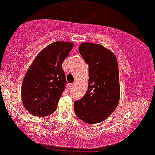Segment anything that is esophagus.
Returning a JSON list of instances; mask_svg holds the SVG:
<instances>
[{"label": "esophagus", "instance_id": "1", "mask_svg": "<svg viewBox=\"0 0 155 155\" xmlns=\"http://www.w3.org/2000/svg\"><path fill=\"white\" fill-rule=\"evenodd\" d=\"M74 85H75V83H71L70 84V89H72L73 87H74Z\"/></svg>", "mask_w": 155, "mask_h": 155}]
</instances>
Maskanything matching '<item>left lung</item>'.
I'll list each match as a JSON object with an SVG mask.
<instances>
[{
	"mask_svg": "<svg viewBox=\"0 0 155 155\" xmlns=\"http://www.w3.org/2000/svg\"><path fill=\"white\" fill-rule=\"evenodd\" d=\"M79 51L89 65V88L74 102L76 116L89 124L103 121L117 107L120 98L118 66L114 54L101 44L82 43Z\"/></svg>",
	"mask_w": 155,
	"mask_h": 155,
	"instance_id": "1",
	"label": "left lung"
}]
</instances>
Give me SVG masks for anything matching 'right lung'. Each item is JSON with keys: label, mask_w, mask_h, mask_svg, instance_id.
<instances>
[{"label": "right lung", "mask_w": 155, "mask_h": 155, "mask_svg": "<svg viewBox=\"0 0 155 155\" xmlns=\"http://www.w3.org/2000/svg\"><path fill=\"white\" fill-rule=\"evenodd\" d=\"M73 47L72 42L52 43L28 68L21 87V99L31 114L44 117L56 110L66 84L61 64Z\"/></svg>", "instance_id": "obj_1"}]
</instances>
